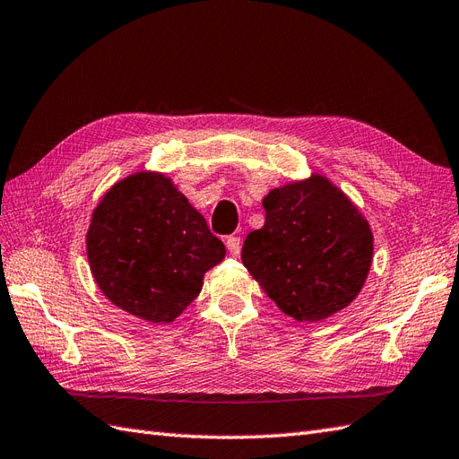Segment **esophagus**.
Wrapping results in <instances>:
<instances>
[{
  "instance_id": "34e87169",
  "label": "esophagus",
  "mask_w": 459,
  "mask_h": 459,
  "mask_svg": "<svg viewBox=\"0 0 459 459\" xmlns=\"http://www.w3.org/2000/svg\"><path fill=\"white\" fill-rule=\"evenodd\" d=\"M226 247H228L231 257H238L239 251H241V239L238 236H228L226 238Z\"/></svg>"
}]
</instances>
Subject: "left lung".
I'll list each match as a JSON object with an SVG mask.
<instances>
[{
  "instance_id": "8db88e82",
  "label": "left lung",
  "mask_w": 459,
  "mask_h": 459,
  "mask_svg": "<svg viewBox=\"0 0 459 459\" xmlns=\"http://www.w3.org/2000/svg\"><path fill=\"white\" fill-rule=\"evenodd\" d=\"M264 226L241 261L264 294L299 322L324 320L358 297L373 259L369 223L328 178L312 175L263 198Z\"/></svg>"
}]
</instances>
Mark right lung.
<instances>
[{
	"label": "right lung",
	"instance_id": "1",
	"mask_svg": "<svg viewBox=\"0 0 459 459\" xmlns=\"http://www.w3.org/2000/svg\"><path fill=\"white\" fill-rule=\"evenodd\" d=\"M88 261L98 287L126 312L172 322L202 290L223 243L172 182L137 172L111 188L91 218Z\"/></svg>",
	"mask_w": 459,
	"mask_h": 459
}]
</instances>
